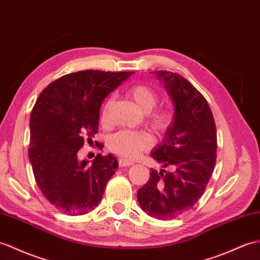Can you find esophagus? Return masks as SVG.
<instances>
[{
    "label": "esophagus",
    "mask_w": 260,
    "mask_h": 260,
    "mask_svg": "<svg viewBox=\"0 0 260 260\" xmlns=\"http://www.w3.org/2000/svg\"><path fill=\"white\" fill-rule=\"evenodd\" d=\"M118 165H119V167H126V166L133 165V162L127 160V159H125V158H119L118 159Z\"/></svg>",
    "instance_id": "1"
}]
</instances>
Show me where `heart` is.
I'll return each mask as SVG.
<instances>
[{
    "label": "heart",
    "mask_w": 260,
    "mask_h": 260,
    "mask_svg": "<svg viewBox=\"0 0 260 260\" xmlns=\"http://www.w3.org/2000/svg\"><path fill=\"white\" fill-rule=\"evenodd\" d=\"M127 95L143 113H147L146 122L150 128L156 133H164L168 129L172 124V114L162 110L150 112L159 101L155 89L144 84H137L127 90ZM112 105L113 98L111 96L104 102L101 110V123L104 126L111 123ZM153 143L154 138L148 132L122 131L111 136L107 145L112 153L126 159H134L152 147Z\"/></svg>",
    "instance_id": "b5f03b06"
}]
</instances>
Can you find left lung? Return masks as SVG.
I'll list each match as a JSON object with an SVG mask.
<instances>
[{
	"label": "left lung",
	"mask_w": 260,
	"mask_h": 260,
	"mask_svg": "<svg viewBox=\"0 0 260 260\" xmlns=\"http://www.w3.org/2000/svg\"><path fill=\"white\" fill-rule=\"evenodd\" d=\"M155 73L165 83L175 113L161 143L150 155L171 172L150 168L137 201L149 216L170 220L189 210L206 189L216 164L217 134L213 113L199 90L177 73Z\"/></svg>",
	"instance_id": "left-lung-1"
}]
</instances>
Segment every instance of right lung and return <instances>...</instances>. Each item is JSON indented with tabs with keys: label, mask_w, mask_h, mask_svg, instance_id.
Segmentation results:
<instances>
[{
	"label": "right lung",
	"mask_w": 260,
	"mask_h": 260,
	"mask_svg": "<svg viewBox=\"0 0 260 260\" xmlns=\"http://www.w3.org/2000/svg\"><path fill=\"white\" fill-rule=\"evenodd\" d=\"M132 74L98 70L66 74L48 84L36 100L28 157L42 194L58 212L84 215L100 204L118 161L111 154H98L88 165V160H78V150L98 134L102 102Z\"/></svg>",
	"instance_id": "add662e5"
}]
</instances>
